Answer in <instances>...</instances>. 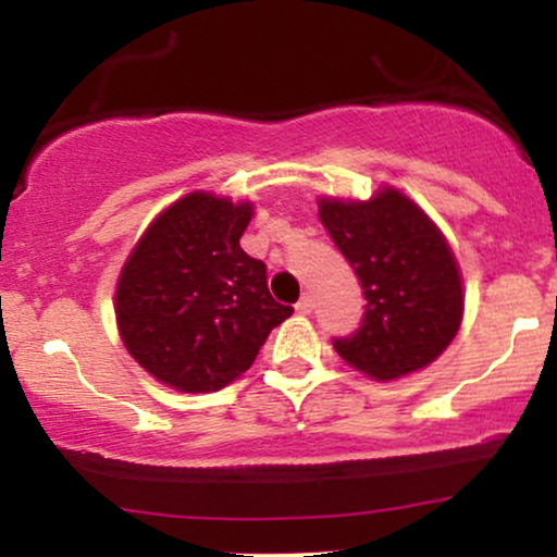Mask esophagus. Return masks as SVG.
Instances as JSON below:
<instances>
[{
  "instance_id": "34e87169",
  "label": "esophagus",
  "mask_w": 557,
  "mask_h": 557,
  "mask_svg": "<svg viewBox=\"0 0 557 557\" xmlns=\"http://www.w3.org/2000/svg\"><path fill=\"white\" fill-rule=\"evenodd\" d=\"M311 309H314V298H311L309 293H304V296L298 298L296 311H298V314H311Z\"/></svg>"
}]
</instances>
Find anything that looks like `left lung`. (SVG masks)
<instances>
[{
  "instance_id": "1",
  "label": "left lung",
  "mask_w": 557,
  "mask_h": 557,
  "mask_svg": "<svg viewBox=\"0 0 557 557\" xmlns=\"http://www.w3.org/2000/svg\"><path fill=\"white\" fill-rule=\"evenodd\" d=\"M319 220L367 298L361 327L332 337L341 359L374 380H395L437 359L461 324L463 290L456 259L430 216L385 188L361 203L324 198Z\"/></svg>"
}]
</instances>
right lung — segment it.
Returning a JSON list of instances; mask_svg holds the SVG:
<instances>
[{"label":"right lung","mask_w":557,"mask_h":557,"mask_svg":"<svg viewBox=\"0 0 557 557\" xmlns=\"http://www.w3.org/2000/svg\"><path fill=\"white\" fill-rule=\"evenodd\" d=\"M251 203L190 194L151 222L117 283L125 348L149 374L183 393H214L257 359L293 314L267 287V264L240 235Z\"/></svg>","instance_id":"obj_1"}]
</instances>
